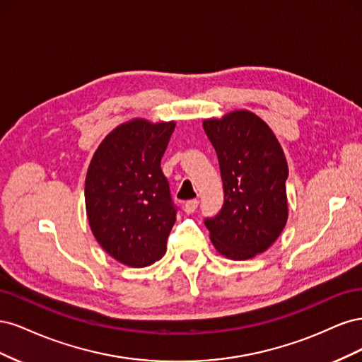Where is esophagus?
I'll list each match as a JSON object with an SVG mask.
<instances>
[{
	"instance_id": "esophagus-1",
	"label": "esophagus",
	"mask_w": 362,
	"mask_h": 362,
	"mask_svg": "<svg viewBox=\"0 0 362 362\" xmlns=\"http://www.w3.org/2000/svg\"><path fill=\"white\" fill-rule=\"evenodd\" d=\"M198 199H192V201H187L184 204V211L187 214H192L196 211V208H198Z\"/></svg>"
}]
</instances>
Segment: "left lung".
I'll return each instance as SVG.
<instances>
[{"label":"left lung","instance_id":"obj_1","mask_svg":"<svg viewBox=\"0 0 362 362\" xmlns=\"http://www.w3.org/2000/svg\"><path fill=\"white\" fill-rule=\"evenodd\" d=\"M223 182V205L204 223L226 258L249 259L267 250L288 217V166L264 120L247 110L204 120Z\"/></svg>","mask_w":362,"mask_h":362}]
</instances>
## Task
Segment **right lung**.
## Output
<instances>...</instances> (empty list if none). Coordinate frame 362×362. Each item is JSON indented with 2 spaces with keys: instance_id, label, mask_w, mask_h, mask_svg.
<instances>
[{
  "instance_id": "1",
  "label": "right lung",
  "mask_w": 362,
  "mask_h": 362,
  "mask_svg": "<svg viewBox=\"0 0 362 362\" xmlns=\"http://www.w3.org/2000/svg\"><path fill=\"white\" fill-rule=\"evenodd\" d=\"M175 122L133 119L98 146L86 175V211L101 247L122 264L146 267L166 254L177 221L161 157Z\"/></svg>"
}]
</instances>
